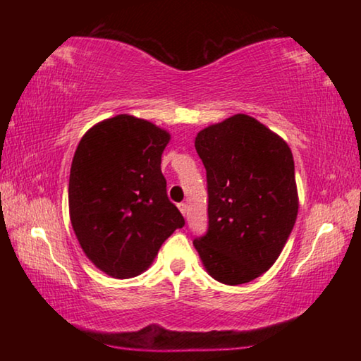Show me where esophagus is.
<instances>
[{
    "label": "esophagus",
    "instance_id": "1",
    "mask_svg": "<svg viewBox=\"0 0 361 361\" xmlns=\"http://www.w3.org/2000/svg\"><path fill=\"white\" fill-rule=\"evenodd\" d=\"M178 209L183 213V216H188V205L185 202H180L178 204Z\"/></svg>",
    "mask_w": 361,
    "mask_h": 361
}]
</instances>
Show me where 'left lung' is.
Here are the masks:
<instances>
[{"instance_id":"left-lung-1","label":"left lung","mask_w":361,"mask_h":361,"mask_svg":"<svg viewBox=\"0 0 361 361\" xmlns=\"http://www.w3.org/2000/svg\"><path fill=\"white\" fill-rule=\"evenodd\" d=\"M195 151L207 172L209 228L194 247L218 282H252L276 262L296 221L291 151L247 114L200 130Z\"/></svg>"}]
</instances>
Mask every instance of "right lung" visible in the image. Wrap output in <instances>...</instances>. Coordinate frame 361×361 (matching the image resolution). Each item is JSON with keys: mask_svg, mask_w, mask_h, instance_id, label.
Returning a JSON list of instances; mask_svg holds the SVG:
<instances>
[{"mask_svg": "<svg viewBox=\"0 0 361 361\" xmlns=\"http://www.w3.org/2000/svg\"><path fill=\"white\" fill-rule=\"evenodd\" d=\"M170 135L119 114L94 126L71 162V224L87 258L108 276L142 274L185 218L169 200L161 170Z\"/></svg>", "mask_w": 361, "mask_h": 361, "instance_id": "1", "label": "right lung"}]
</instances>
